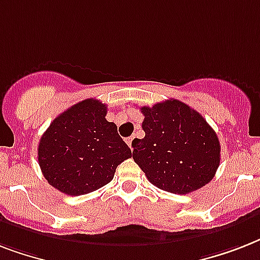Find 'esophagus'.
<instances>
[{"label": "esophagus", "instance_id": "1", "mask_svg": "<svg viewBox=\"0 0 260 260\" xmlns=\"http://www.w3.org/2000/svg\"><path fill=\"white\" fill-rule=\"evenodd\" d=\"M135 136H131V138H128L126 139V144H128V146H129V148L131 150H134V147H135Z\"/></svg>", "mask_w": 260, "mask_h": 260}]
</instances>
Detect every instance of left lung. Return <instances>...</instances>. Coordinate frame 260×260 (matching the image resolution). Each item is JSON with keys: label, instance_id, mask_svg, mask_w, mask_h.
I'll use <instances>...</instances> for the list:
<instances>
[{"label": "left lung", "instance_id": "obj_1", "mask_svg": "<svg viewBox=\"0 0 260 260\" xmlns=\"http://www.w3.org/2000/svg\"><path fill=\"white\" fill-rule=\"evenodd\" d=\"M143 139L132 158L148 181L169 193L187 194L213 179L220 165V142L206 120L178 100L140 108Z\"/></svg>", "mask_w": 260, "mask_h": 260}]
</instances>
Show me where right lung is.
Returning <instances> with one entry per match:
<instances>
[{
	"mask_svg": "<svg viewBox=\"0 0 260 260\" xmlns=\"http://www.w3.org/2000/svg\"><path fill=\"white\" fill-rule=\"evenodd\" d=\"M106 105L89 98L51 122L38 148L39 166L47 182L69 196H82L109 183L116 167L132 156L105 118Z\"/></svg>",
	"mask_w": 260,
	"mask_h": 260,
	"instance_id": "1",
	"label": "right lung"
}]
</instances>
